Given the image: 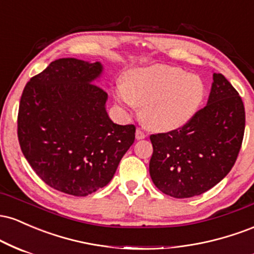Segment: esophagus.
<instances>
[{"instance_id": "34e87169", "label": "esophagus", "mask_w": 254, "mask_h": 254, "mask_svg": "<svg viewBox=\"0 0 254 254\" xmlns=\"http://www.w3.org/2000/svg\"><path fill=\"white\" fill-rule=\"evenodd\" d=\"M145 136L147 135H145V132L142 129H139L138 127V129L136 130V138L137 139H143V138H145Z\"/></svg>"}]
</instances>
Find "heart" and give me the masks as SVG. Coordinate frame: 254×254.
<instances>
[{
  "instance_id": "heart-1",
  "label": "heart",
  "mask_w": 254,
  "mask_h": 254,
  "mask_svg": "<svg viewBox=\"0 0 254 254\" xmlns=\"http://www.w3.org/2000/svg\"><path fill=\"white\" fill-rule=\"evenodd\" d=\"M115 97L125 107H142V121L148 127L171 131L196 115L205 98V84L179 66L159 64L127 74Z\"/></svg>"
}]
</instances>
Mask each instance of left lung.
<instances>
[{
	"instance_id": "obj_1",
	"label": "left lung",
	"mask_w": 254,
	"mask_h": 254,
	"mask_svg": "<svg viewBox=\"0 0 254 254\" xmlns=\"http://www.w3.org/2000/svg\"><path fill=\"white\" fill-rule=\"evenodd\" d=\"M245 132V107L238 90L214 74L208 104L182 127L153 133L149 173L174 198L202 194L220 183L237 161Z\"/></svg>"
}]
</instances>
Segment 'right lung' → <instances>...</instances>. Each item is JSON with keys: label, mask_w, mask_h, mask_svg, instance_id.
<instances>
[{"label": "right lung", "mask_w": 254, "mask_h": 254, "mask_svg": "<svg viewBox=\"0 0 254 254\" xmlns=\"http://www.w3.org/2000/svg\"><path fill=\"white\" fill-rule=\"evenodd\" d=\"M101 70L99 62L60 58L26 83L20 99L22 154L44 183L72 196L107 185L135 141V125L107 116V93L93 83Z\"/></svg>", "instance_id": "right-lung-1"}]
</instances>
